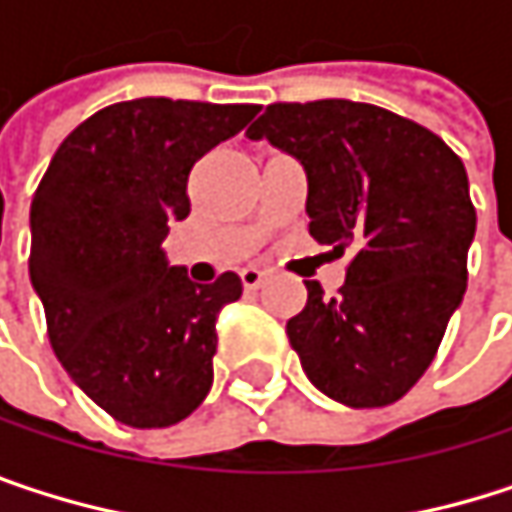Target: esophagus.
Segmentation results:
<instances>
[{"label": "esophagus", "mask_w": 512, "mask_h": 512, "mask_svg": "<svg viewBox=\"0 0 512 512\" xmlns=\"http://www.w3.org/2000/svg\"><path fill=\"white\" fill-rule=\"evenodd\" d=\"M240 278H243V287H246V290H257V287H263L266 272H263V269H255V266H246V269L240 272Z\"/></svg>", "instance_id": "esophagus-1"}]
</instances>
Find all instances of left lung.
<instances>
[{
    "instance_id": "1",
    "label": "left lung",
    "mask_w": 512,
    "mask_h": 512,
    "mask_svg": "<svg viewBox=\"0 0 512 512\" xmlns=\"http://www.w3.org/2000/svg\"><path fill=\"white\" fill-rule=\"evenodd\" d=\"M299 159L308 231L332 255L353 249L338 296L305 281L290 347L326 397L373 409L430 367L465 293L474 204L462 159L436 133L353 100L272 103L246 130Z\"/></svg>"
}]
</instances>
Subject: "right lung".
Listing matches in <instances>:
<instances>
[{
    "mask_svg": "<svg viewBox=\"0 0 512 512\" xmlns=\"http://www.w3.org/2000/svg\"><path fill=\"white\" fill-rule=\"evenodd\" d=\"M257 109L168 97L106 106L58 145L32 198L29 278L52 350L127 427H171L213 385L216 317L243 281H189L162 240L189 216L192 165Z\"/></svg>",
    "mask_w": 512,
    "mask_h": 512,
    "instance_id": "add662e5",
    "label": "right lung"
}]
</instances>
